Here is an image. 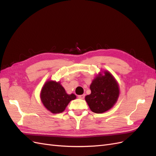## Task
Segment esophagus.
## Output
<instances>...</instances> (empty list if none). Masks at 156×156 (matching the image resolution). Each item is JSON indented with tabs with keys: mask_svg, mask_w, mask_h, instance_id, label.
Returning a JSON list of instances; mask_svg holds the SVG:
<instances>
[{
	"mask_svg": "<svg viewBox=\"0 0 156 156\" xmlns=\"http://www.w3.org/2000/svg\"><path fill=\"white\" fill-rule=\"evenodd\" d=\"M84 98H85V95H84V94H83V95H78V98H79V99H84Z\"/></svg>",
	"mask_w": 156,
	"mask_h": 156,
	"instance_id": "obj_1",
	"label": "esophagus"
}]
</instances>
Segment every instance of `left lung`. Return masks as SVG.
<instances>
[{
  "label": "left lung",
  "mask_w": 156,
  "mask_h": 156,
  "mask_svg": "<svg viewBox=\"0 0 156 156\" xmlns=\"http://www.w3.org/2000/svg\"><path fill=\"white\" fill-rule=\"evenodd\" d=\"M91 94L85 97L91 111L103 113L109 111L117 101L120 94L116 79L109 71L99 73L90 84Z\"/></svg>",
  "instance_id": "8db88e82"
}]
</instances>
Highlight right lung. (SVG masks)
I'll use <instances>...</instances> for the list:
<instances>
[{"label": "right lung", "instance_id": "1", "mask_svg": "<svg viewBox=\"0 0 156 156\" xmlns=\"http://www.w3.org/2000/svg\"><path fill=\"white\" fill-rule=\"evenodd\" d=\"M40 98L48 111L57 114L63 112L70 101L76 96L74 94H68L60 81L47 80L42 87Z\"/></svg>", "mask_w": 156, "mask_h": 156}]
</instances>
